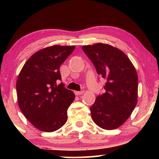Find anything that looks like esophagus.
<instances>
[{
  "label": "esophagus",
  "mask_w": 159,
  "mask_h": 159,
  "mask_svg": "<svg viewBox=\"0 0 159 159\" xmlns=\"http://www.w3.org/2000/svg\"><path fill=\"white\" fill-rule=\"evenodd\" d=\"M83 91H75L74 93L75 95H82V94H83Z\"/></svg>",
  "instance_id": "esophagus-1"
}]
</instances>
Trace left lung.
<instances>
[{
  "label": "left lung",
  "mask_w": 159,
  "mask_h": 159,
  "mask_svg": "<svg viewBox=\"0 0 159 159\" xmlns=\"http://www.w3.org/2000/svg\"><path fill=\"white\" fill-rule=\"evenodd\" d=\"M83 52L97 72L106 80L105 93L97 97L90 107L93 121L105 130L123 124L138 102V77L127 55L112 45L96 43L83 45Z\"/></svg>",
  "instance_id": "1"
}]
</instances>
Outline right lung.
<instances>
[{"mask_svg": "<svg viewBox=\"0 0 159 159\" xmlns=\"http://www.w3.org/2000/svg\"><path fill=\"white\" fill-rule=\"evenodd\" d=\"M75 46L53 45L35 52L26 61L16 83L18 105L24 116L39 130L51 133L67 120V110L75 98L64 87L60 67Z\"/></svg>", "mask_w": 159, "mask_h": 159, "instance_id": "obj_1", "label": "right lung"}]
</instances>
